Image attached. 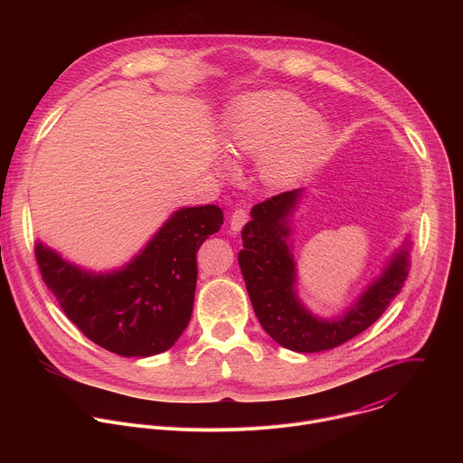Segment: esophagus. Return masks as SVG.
Masks as SVG:
<instances>
[{
	"mask_svg": "<svg viewBox=\"0 0 463 463\" xmlns=\"http://www.w3.org/2000/svg\"><path fill=\"white\" fill-rule=\"evenodd\" d=\"M247 220H249V213L245 211V209H236L234 213H232V216H231V229L234 231V232H238L245 223H247Z\"/></svg>",
	"mask_w": 463,
	"mask_h": 463,
	"instance_id": "34e87169",
	"label": "esophagus"
}]
</instances>
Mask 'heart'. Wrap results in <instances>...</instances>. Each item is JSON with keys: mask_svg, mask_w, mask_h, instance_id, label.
<instances>
[{"mask_svg": "<svg viewBox=\"0 0 463 463\" xmlns=\"http://www.w3.org/2000/svg\"><path fill=\"white\" fill-rule=\"evenodd\" d=\"M329 139V124L289 91L245 97L223 122L227 152L236 159H261V172L273 183H288L309 170Z\"/></svg>", "mask_w": 463, "mask_h": 463, "instance_id": "heart-1", "label": "heart"}]
</instances>
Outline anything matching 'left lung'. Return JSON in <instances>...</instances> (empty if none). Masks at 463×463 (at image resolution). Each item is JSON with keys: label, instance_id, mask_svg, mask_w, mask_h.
<instances>
[{"label": "left lung", "instance_id": "obj_1", "mask_svg": "<svg viewBox=\"0 0 463 463\" xmlns=\"http://www.w3.org/2000/svg\"><path fill=\"white\" fill-rule=\"evenodd\" d=\"M300 195L302 188H297L252 207L250 222L241 231L238 263L252 309L271 339L288 350L315 354L354 339L384 313L407 280L411 241L392 254L381 277L339 318H318L295 293L297 269L288 238L289 216Z\"/></svg>", "mask_w": 463, "mask_h": 463}]
</instances>
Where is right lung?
<instances>
[{"instance_id": "add662e5", "label": "right lung", "mask_w": 463, "mask_h": 463, "mask_svg": "<svg viewBox=\"0 0 463 463\" xmlns=\"http://www.w3.org/2000/svg\"><path fill=\"white\" fill-rule=\"evenodd\" d=\"M222 225L216 205L179 209L113 273L84 271L42 241L34 252L45 286L90 341L122 357H150L172 348L188 326L195 254Z\"/></svg>"}]
</instances>
